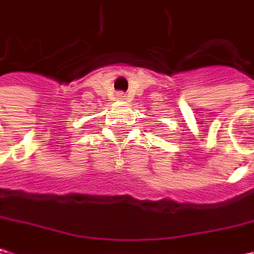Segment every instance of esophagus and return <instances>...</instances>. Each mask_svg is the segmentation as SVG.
Here are the masks:
<instances>
[{"label":"esophagus","instance_id":"obj_1","mask_svg":"<svg viewBox=\"0 0 254 254\" xmlns=\"http://www.w3.org/2000/svg\"><path fill=\"white\" fill-rule=\"evenodd\" d=\"M118 98H119V99H125V96H124V95H122V94L118 95Z\"/></svg>","mask_w":254,"mask_h":254}]
</instances>
